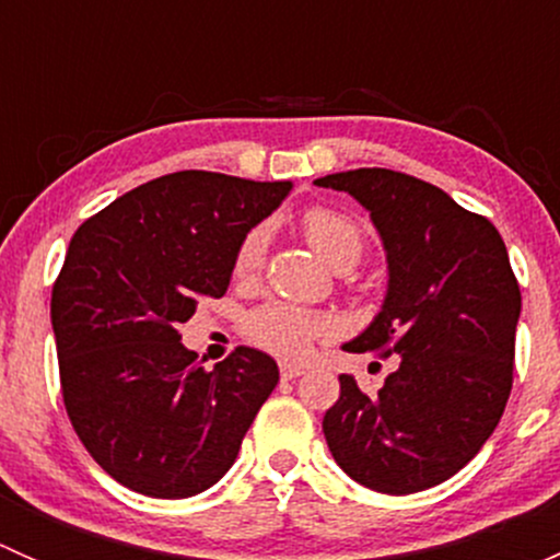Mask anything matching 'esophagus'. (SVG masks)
<instances>
[{
    "instance_id": "1",
    "label": "esophagus",
    "mask_w": 560,
    "mask_h": 560,
    "mask_svg": "<svg viewBox=\"0 0 560 560\" xmlns=\"http://www.w3.org/2000/svg\"><path fill=\"white\" fill-rule=\"evenodd\" d=\"M306 374V369L303 365H295V363H281V380L290 382V380H298V376Z\"/></svg>"
}]
</instances>
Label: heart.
Returning a JSON list of instances; mask_svg holds the SVG:
<instances>
[{
	"instance_id": "obj_1",
	"label": "heart",
	"mask_w": 560,
	"mask_h": 560,
	"mask_svg": "<svg viewBox=\"0 0 560 560\" xmlns=\"http://www.w3.org/2000/svg\"><path fill=\"white\" fill-rule=\"evenodd\" d=\"M301 228L314 252L332 270L341 265H354L363 254V233L343 213L330 211V208H312L303 213ZM262 252L265 233L252 230L235 254V276H252L262 262ZM330 330L332 322L327 316L290 306V303H268L248 314L246 319V336L279 358H303L314 347L316 338L327 336Z\"/></svg>"
}]
</instances>
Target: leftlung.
<instances>
[{
	"mask_svg": "<svg viewBox=\"0 0 560 560\" xmlns=\"http://www.w3.org/2000/svg\"><path fill=\"white\" fill-rule=\"evenodd\" d=\"M369 211L387 295L347 352L398 354L376 395L341 374L322 431L338 466L376 493L428 490L482 450L512 389L521 287L499 230L415 175L360 167L316 178Z\"/></svg>",
	"mask_w": 560,
	"mask_h": 560,
	"instance_id": "obj_1",
	"label": "left lung"
}]
</instances>
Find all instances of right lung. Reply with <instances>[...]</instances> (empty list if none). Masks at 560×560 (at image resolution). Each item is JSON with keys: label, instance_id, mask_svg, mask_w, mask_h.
Here are the masks:
<instances>
[{"label": "right lung", "instance_id": "right-lung-1", "mask_svg": "<svg viewBox=\"0 0 560 560\" xmlns=\"http://www.w3.org/2000/svg\"><path fill=\"white\" fill-rule=\"evenodd\" d=\"M292 180L180 171L116 197L78 228L50 295L61 395L89 455L151 499L217 485L279 382L238 347L206 371L180 343L202 295L222 298L248 230Z\"/></svg>", "mask_w": 560, "mask_h": 560}]
</instances>
